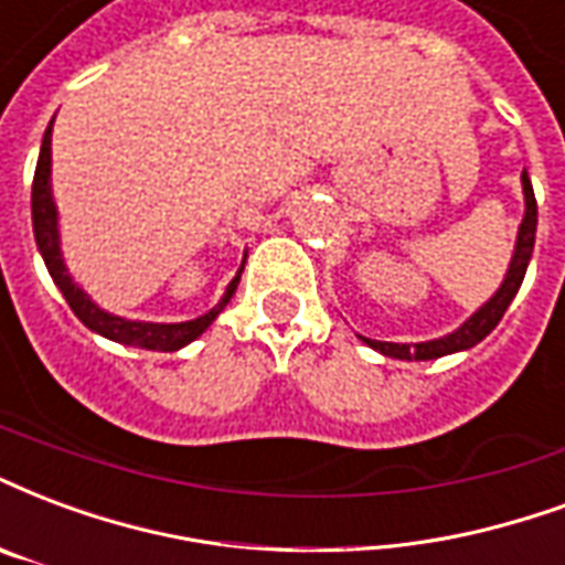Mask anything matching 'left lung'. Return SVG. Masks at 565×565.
<instances>
[{"mask_svg":"<svg viewBox=\"0 0 565 565\" xmlns=\"http://www.w3.org/2000/svg\"><path fill=\"white\" fill-rule=\"evenodd\" d=\"M521 188H524V218L518 224L515 236V250H512V260H509V269L503 275V284L497 287V294L476 308L473 315L467 317L455 332L440 338H431V341H419V344H395V341H374V338H362L371 350H377L388 359H407V362H428V359L449 356V353H461V350H470L482 338H488L494 332V326L503 320L505 308L512 305V299L521 290V281L527 275L530 257H533V245H536V194H533V182H530L527 170L521 173Z\"/></svg>","mask_w":565,"mask_h":565,"instance_id":"8db88e82","label":"left lung"}]
</instances>
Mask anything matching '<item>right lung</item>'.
Returning a JSON list of instances; mask_svg holds the SVG:
<instances>
[{
    "instance_id": "add662e5",
    "label": "right lung",
    "mask_w": 565,
    "mask_h": 565,
    "mask_svg": "<svg viewBox=\"0 0 565 565\" xmlns=\"http://www.w3.org/2000/svg\"><path fill=\"white\" fill-rule=\"evenodd\" d=\"M56 119V116H53ZM53 122L47 125L44 131V140H41V152H38V167H35V182H32V230H35V242L41 257H44V266H47L50 278L60 287L65 302L71 305V311L81 317V323L92 332H98L102 338H110L116 344L125 347H143V350H161V353H173V350H182L185 344H191L194 338H200L206 332L212 320L227 308V302L236 294L239 287L242 269L245 263L236 271V278L227 284V290L218 299L215 308H209L206 315L194 317V320H185V323H149V320H128V317L110 315L104 311L102 305L92 302V296L83 290L81 284L71 278L68 266H65V257H62V239H60V209H56V200H53V182H50V167H53ZM248 257V254H245Z\"/></svg>"
}]
</instances>
